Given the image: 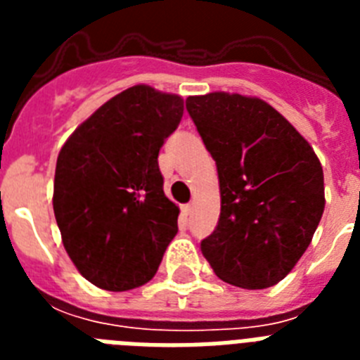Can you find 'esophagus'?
Listing matches in <instances>:
<instances>
[{
  "mask_svg": "<svg viewBox=\"0 0 360 360\" xmlns=\"http://www.w3.org/2000/svg\"><path fill=\"white\" fill-rule=\"evenodd\" d=\"M191 209H193V205H191V203H186V205H182V214L184 216H189L191 214Z\"/></svg>",
  "mask_w": 360,
  "mask_h": 360,
  "instance_id": "1",
  "label": "esophagus"
}]
</instances>
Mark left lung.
I'll list each match as a JSON object with an SVG mask.
<instances>
[{
  "label": "left lung",
  "instance_id": "8db88e82",
  "mask_svg": "<svg viewBox=\"0 0 360 360\" xmlns=\"http://www.w3.org/2000/svg\"><path fill=\"white\" fill-rule=\"evenodd\" d=\"M186 108L214 158L221 196L202 254L225 283L272 287L301 259L323 216L319 158L262 98L214 91L187 97Z\"/></svg>",
  "mask_w": 360,
  "mask_h": 360
}]
</instances>
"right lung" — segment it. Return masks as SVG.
I'll return each instance as SVG.
<instances>
[{
  "mask_svg": "<svg viewBox=\"0 0 360 360\" xmlns=\"http://www.w3.org/2000/svg\"><path fill=\"white\" fill-rule=\"evenodd\" d=\"M184 98L136 84L79 126L59 151L53 214L73 265L95 287L124 292L157 274L180 209L164 195L158 151Z\"/></svg>",
  "mask_w": 360,
  "mask_h": 360,
  "instance_id": "right-lung-1",
  "label": "right lung"
}]
</instances>
